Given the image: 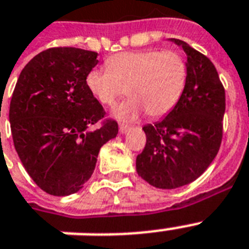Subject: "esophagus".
Listing matches in <instances>:
<instances>
[{
	"label": "esophagus",
	"mask_w": 249,
	"mask_h": 249,
	"mask_svg": "<svg viewBox=\"0 0 249 249\" xmlns=\"http://www.w3.org/2000/svg\"><path fill=\"white\" fill-rule=\"evenodd\" d=\"M129 129H130V126H128V125L120 124V133H121V134H125L126 132H129Z\"/></svg>",
	"instance_id": "obj_1"
}]
</instances>
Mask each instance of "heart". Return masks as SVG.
<instances>
[{"instance_id": "b5f03b06", "label": "heart", "mask_w": 249, "mask_h": 249, "mask_svg": "<svg viewBox=\"0 0 249 249\" xmlns=\"http://www.w3.org/2000/svg\"><path fill=\"white\" fill-rule=\"evenodd\" d=\"M106 66L107 70L94 68L86 75V88L108 107L126 90L130 98L113 111L120 120L137 119L143 111L152 119L165 116L177 106L187 83V64L176 52L119 53Z\"/></svg>"}]
</instances>
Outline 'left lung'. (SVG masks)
<instances>
[{
	"label": "left lung",
	"mask_w": 249,
	"mask_h": 249,
	"mask_svg": "<svg viewBox=\"0 0 249 249\" xmlns=\"http://www.w3.org/2000/svg\"><path fill=\"white\" fill-rule=\"evenodd\" d=\"M187 55V83L163 120L143 126L146 146L137 173L158 189L189 185L204 173L220 150L225 89L213 63L185 41L169 38Z\"/></svg>",
	"instance_id": "obj_1"
}]
</instances>
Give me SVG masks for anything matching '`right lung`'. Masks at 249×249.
Listing matches in <instances>:
<instances>
[{"mask_svg":"<svg viewBox=\"0 0 249 249\" xmlns=\"http://www.w3.org/2000/svg\"><path fill=\"white\" fill-rule=\"evenodd\" d=\"M98 53L52 48L37 54L19 75L9 120L23 166L45 193L66 196L83 189L99 150L117 136L115 120L86 88Z\"/></svg>","mask_w":249,"mask_h":249,"instance_id":"right-lung-1","label":"right lung"}]
</instances>
